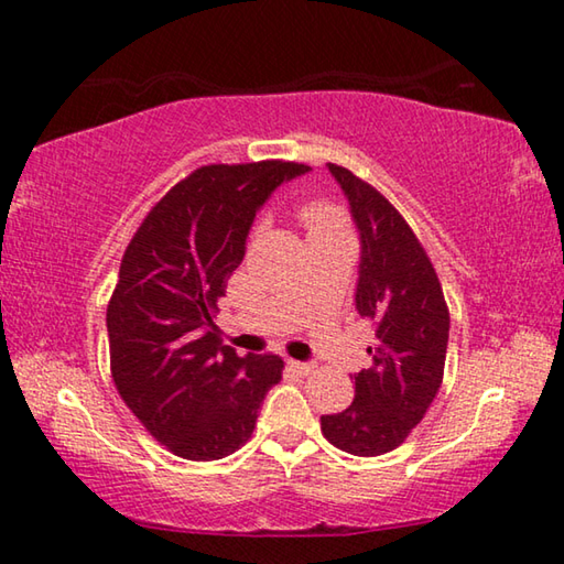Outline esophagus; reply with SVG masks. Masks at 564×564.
<instances>
[{
    "mask_svg": "<svg viewBox=\"0 0 564 564\" xmlns=\"http://www.w3.org/2000/svg\"><path fill=\"white\" fill-rule=\"evenodd\" d=\"M289 366H291L299 376H311L313 370H316V366H313V362H301V360H289Z\"/></svg>",
    "mask_w": 564,
    "mask_h": 564,
    "instance_id": "esophagus-1",
    "label": "esophagus"
}]
</instances>
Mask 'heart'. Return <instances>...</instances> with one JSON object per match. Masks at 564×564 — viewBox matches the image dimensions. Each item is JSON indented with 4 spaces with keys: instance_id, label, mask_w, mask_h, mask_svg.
I'll return each mask as SVG.
<instances>
[{
    "instance_id": "1",
    "label": "heart",
    "mask_w": 564,
    "mask_h": 564,
    "mask_svg": "<svg viewBox=\"0 0 564 564\" xmlns=\"http://www.w3.org/2000/svg\"><path fill=\"white\" fill-rule=\"evenodd\" d=\"M303 224L308 226V234L316 231H346V221L336 206L328 202H311L301 208Z\"/></svg>"
}]
</instances>
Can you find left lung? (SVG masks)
<instances>
[{"mask_svg":"<svg viewBox=\"0 0 564 564\" xmlns=\"http://www.w3.org/2000/svg\"><path fill=\"white\" fill-rule=\"evenodd\" d=\"M360 234L356 308L376 326L373 366L356 378L352 403L321 417L326 441L350 455L395 451L443 383L451 313L425 248L398 208L348 169L328 164Z\"/></svg>","mask_w":564,"mask_h":564,"instance_id":"1","label":"left lung"}]
</instances>
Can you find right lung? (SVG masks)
<instances>
[{
    "label": "right lung",
    "mask_w": 564,
    "mask_h": 564,
    "mask_svg": "<svg viewBox=\"0 0 564 564\" xmlns=\"http://www.w3.org/2000/svg\"><path fill=\"white\" fill-rule=\"evenodd\" d=\"M293 161L196 169L133 234L107 308L111 378L147 431L186 460H221L256 427L279 356H236L214 326L259 208Z\"/></svg>",
    "instance_id": "obj_1"
}]
</instances>
